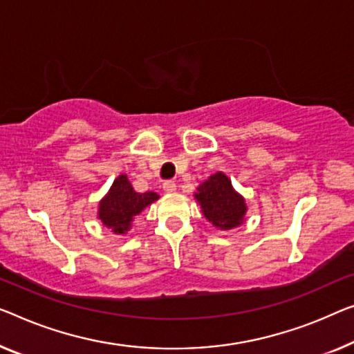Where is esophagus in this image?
Instances as JSON below:
<instances>
[{
    "instance_id": "esophagus-1",
    "label": "esophagus",
    "mask_w": 354,
    "mask_h": 354,
    "mask_svg": "<svg viewBox=\"0 0 354 354\" xmlns=\"http://www.w3.org/2000/svg\"><path fill=\"white\" fill-rule=\"evenodd\" d=\"M163 191H165V192H175L176 191V183L171 181V179H168V181L163 183Z\"/></svg>"
}]
</instances>
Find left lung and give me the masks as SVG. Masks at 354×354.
Wrapping results in <instances>:
<instances>
[{
  "instance_id": "8db88e82",
  "label": "left lung",
  "mask_w": 354,
  "mask_h": 354,
  "mask_svg": "<svg viewBox=\"0 0 354 354\" xmlns=\"http://www.w3.org/2000/svg\"><path fill=\"white\" fill-rule=\"evenodd\" d=\"M195 197L200 202L205 218L211 221L216 227L229 230L243 223L246 213L245 200L232 187L230 179L224 173L211 175Z\"/></svg>"
}]
</instances>
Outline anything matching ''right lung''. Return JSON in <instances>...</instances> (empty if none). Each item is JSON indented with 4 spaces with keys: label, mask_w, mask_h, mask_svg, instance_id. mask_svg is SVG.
<instances>
[{
    "label": "right lung",
    "mask_w": 354,
    "mask_h": 354,
    "mask_svg": "<svg viewBox=\"0 0 354 354\" xmlns=\"http://www.w3.org/2000/svg\"><path fill=\"white\" fill-rule=\"evenodd\" d=\"M159 198L156 192H135L129 178L120 175L115 179L109 194L100 203L98 218L106 227L115 234H125L130 229L131 221L140 214L145 207Z\"/></svg>",
    "instance_id": "right-lung-1"
}]
</instances>
